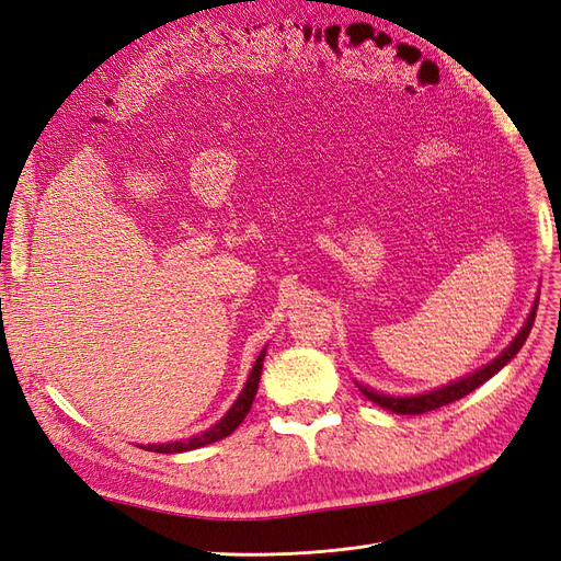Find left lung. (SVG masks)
Segmentation results:
<instances>
[{"mask_svg": "<svg viewBox=\"0 0 561 561\" xmlns=\"http://www.w3.org/2000/svg\"><path fill=\"white\" fill-rule=\"evenodd\" d=\"M536 309H538V304H534V309H531L529 318H526L524 328H522L519 334L513 339V344L507 346V348L499 355L496 360H491L489 365H484L482 369L474 371V375H470V377H466V379H458V381H454V383H449V386H443V388H437V390H431V393L412 396V398H390V396H381V393H375V390H369V388L360 386L363 396L369 398L371 402H377L379 407H383V410H390V412H396V414H423V412L437 410V407H443V404L461 400L463 396L472 393L474 388L482 386L486 379L494 377L499 369H503L507 363H511V360L515 358L517 351H519L522 344L526 342V336H529V332H531L534 318H536Z\"/></svg>", "mask_w": 561, "mask_h": 561, "instance_id": "1", "label": "left lung"}]
</instances>
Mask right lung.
Segmentation results:
<instances>
[{
    "label": "right lung",
    "mask_w": 561,
    "mask_h": 561,
    "mask_svg": "<svg viewBox=\"0 0 561 561\" xmlns=\"http://www.w3.org/2000/svg\"><path fill=\"white\" fill-rule=\"evenodd\" d=\"M264 353H266V351H262L257 363H254V367H252V371H250V377H248V381H245V386H243V390H241L239 400L233 402L231 410H229L222 419H219L213 428H208L206 433H201V435H196V437H192V439H182V443L149 445V447H142V449H147V451H159V454H180V451H190V449L206 447V445H210V443H217V439H222V437L231 435V433L243 423L245 414L250 412V407H252L254 393H257L260 377H262Z\"/></svg>",
    "instance_id": "obj_1"
}]
</instances>
